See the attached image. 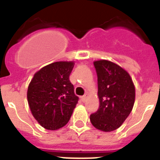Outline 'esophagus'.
I'll use <instances>...</instances> for the list:
<instances>
[{
  "label": "esophagus",
  "mask_w": 160,
  "mask_h": 160,
  "mask_svg": "<svg viewBox=\"0 0 160 160\" xmlns=\"http://www.w3.org/2000/svg\"><path fill=\"white\" fill-rule=\"evenodd\" d=\"M88 93H86L84 96L82 97V100L83 102H86V100L88 99Z\"/></svg>",
  "instance_id": "1"
}]
</instances>
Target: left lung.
Segmentation results:
<instances>
[{"label":"left lung","instance_id":"obj_1","mask_svg":"<svg viewBox=\"0 0 160 160\" xmlns=\"http://www.w3.org/2000/svg\"><path fill=\"white\" fill-rule=\"evenodd\" d=\"M98 75L99 108L90 116L92 124L102 132L116 130L130 114L135 87L124 68L108 60L93 62Z\"/></svg>","mask_w":160,"mask_h":160}]
</instances>
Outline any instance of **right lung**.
<instances>
[{
    "mask_svg": "<svg viewBox=\"0 0 160 160\" xmlns=\"http://www.w3.org/2000/svg\"><path fill=\"white\" fill-rule=\"evenodd\" d=\"M73 61H60L43 67L34 74L27 88V102L38 123L57 130L68 122L78 101L69 80Z\"/></svg>",
    "mask_w": 160,
    "mask_h": 160,
    "instance_id": "right-lung-1",
    "label": "right lung"
}]
</instances>
